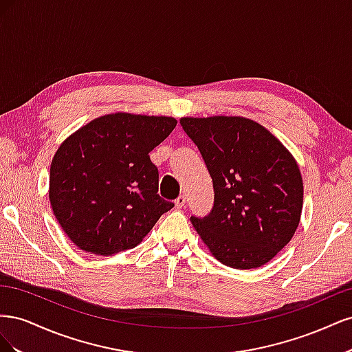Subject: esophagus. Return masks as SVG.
Segmentation results:
<instances>
[{
	"instance_id": "obj_1",
	"label": "esophagus",
	"mask_w": 352,
	"mask_h": 352,
	"mask_svg": "<svg viewBox=\"0 0 352 352\" xmlns=\"http://www.w3.org/2000/svg\"><path fill=\"white\" fill-rule=\"evenodd\" d=\"M185 202H186V198L184 195H180L176 198L175 206H176V208H182V207H185Z\"/></svg>"
}]
</instances>
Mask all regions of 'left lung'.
<instances>
[{"instance_id": "left-lung-1", "label": "left lung", "mask_w": 352, "mask_h": 352, "mask_svg": "<svg viewBox=\"0 0 352 352\" xmlns=\"http://www.w3.org/2000/svg\"><path fill=\"white\" fill-rule=\"evenodd\" d=\"M180 126L198 146L214 188L210 214L190 217L201 241L228 267L267 264L301 220L304 186L296 160L247 117H182Z\"/></svg>"}]
</instances>
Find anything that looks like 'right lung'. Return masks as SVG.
I'll list each match as a JSON object with an SVG mask.
<instances>
[{"label":"right lung","instance_id":"add662e5","mask_svg":"<svg viewBox=\"0 0 352 352\" xmlns=\"http://www.w3.org/2000/svg\"><path fill=\"white\" fill-rule=\"evenodd\" d=\"M176 123L167 116L111 113L61 142L51 162L48 197L78 248L97 255L131 250L173 208L157 194L150 153Z\"/></svg>","mask_w":352,"mask_h":352}]
</instances>
